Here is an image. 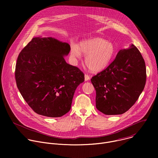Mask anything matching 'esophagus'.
Here are the masks:
<instances>
[{
	"label": "esophagus",
	"mask_w": 158,
	"mask_h": 158,
	"mask_svg": "<svg viewBox=\"0 0 158 158\" xmlns=\"http://www.w3.org/2000/svg\"><path fill=\"white\" fill-rule=\"evenodd\" d=\"M84 77H85V81H89V79H90V77L87 75V74H85V76H84Z\"/></svg>",
	"instance_id": "34e87169"
}]
</instances>
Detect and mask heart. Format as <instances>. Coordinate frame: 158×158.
Returning a JSON list of instances; mask_svg holds the SVG:
<instances>
[{
	"instance_id": "1",
	"label": "heart",
	"mask_w": 158,
	"mask_h": 158,
	"mask_svg": "<svg viewBox=\"0 0 158 158\" xmlns=\"http://www.w3.org/2000/svg\"><path fill=\"white\" fill-rule=\"evenodd\" d=\"M115 47L110 42L96 37L84 40L77 46L72 48L71 54L75 58L85 56V64L94 73L103 71L109 65L115 54Z\"/></svg>"
}]
</instances>
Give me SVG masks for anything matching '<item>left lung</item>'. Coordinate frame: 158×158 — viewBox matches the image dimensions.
Wrapping results in <instances>:
<instances>
[{"instance_id": "8db88e82", "label": "left lung", "mask_w": 158, "mask_h": 158, "mask_svg": "<svg viewBox=\"0 0 158 158\" xmlns=\"http://www.w3.org/2000/svg\"><path fill=\"white\" fill-rule=\"evenodd\" d=\"M96 106L106 115L122 114L138 99L146 81L144 60L136 47L119 51L106 69L92 77Z\"/></svg>"}]
</instances>
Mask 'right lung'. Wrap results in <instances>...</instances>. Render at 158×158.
Wrapping results in <instances>:
<instances>
[{"instance_id": "1", "label": "right lung", "mask_w": 158, "mask_h": 158, "mask_svg": "<svg viewBox=\"0 0 158 158\" xmlns=\"http://www.w3.org/2000/svg\"><path fill=\"white\" fill-rule=\"evenodd\" d=\"M71 47L52 37H34L20 52L15 77L22 96L37 114L51 118L68 112L84 74L67 64Z\"/></svg>"}]
</instances>
